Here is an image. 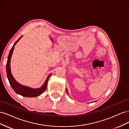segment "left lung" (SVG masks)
<instances>
[{
	"label": "left lung",
	"mask_w": 129,
	"mask_h": 129,
	"mask_svg": "<svg viewBox=\"0 0 129 129\" xmlns=\"http://www.w3.org/2000/svg\"><path fill=\"white\" fill-rule=\"evenodd\" d=\"M67 92H68V91H67Z\"/></svg>",
	"instance_id": "left-lung-1"
}]
</instances>
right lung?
<instances>
[{
	"label": "right lung",
	"instance_id": "1",
	"mask_svg": "<svg viewBox=\"0 0 129 129\" xmlns=\"http://www.w3.org/2000/svg\"><path fill=\"white\" fill-rule=\"evenodd\" d=\"M21 37L19 38V39L14 43L12 48L10 50L9 55L8 56V58H7V62L6 63L7 77V79L9 80L11 86L14 90V91L17 93H18V94L22 96L27 97H36L38 96H39L43 92H44L46 90V89L47 88V85L48 79L50 76V75H51L52 74H50V75L48 76L47 79H46L45 82L44 83V84H43L41 88H38V89H32L26 86H24V85H21L20 84L18 83L15 80L12 75L11 72L10 61H11V56H12V54L13 53V49L14 48V46L15 44L18 42V41L21 38Z\"/></svg>",
	"mask_w": 129,
	"mask_h": 129
}]
</instances>
